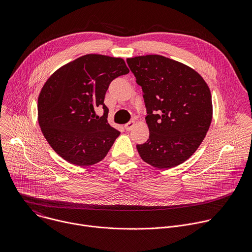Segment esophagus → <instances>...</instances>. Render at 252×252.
<instances>
[{
  "label": "esophagus",
  "instance_id": "obj_1",
  "mask_svg": "<svg viewBox=\"0 0 252 252\" xmlns=\"http://www.w3.org/2000/svg\"><path fill=\"white\" fill-rule=\"evenodd\" d=\"M133 126H134V122L131 121V122H128V123H126V124L125 125V128H126V130H130Z\"/></svg>",
  "mask_w": 252,
  "mask_h": 252
}]
</instances>
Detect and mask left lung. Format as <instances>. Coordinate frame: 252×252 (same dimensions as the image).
<instances>
[{
  "instance_id": "8db88e82",
  "label": "left lung",
  "mask_w": 252,
  "mask_h": 252,
  "mask_svg": "<svg viewBox=\"0 0 252 252\" xmlns=\"http://www.w3.org/2000/svg\"><path fill=\"white\" fill-rule=\"evenodd\" d=\"M126 63L141 87L148 114L150 137L136 145L140 158L161 169L185 162L211 124L208 86L193 68L162 56H140Z\"/></svg>"
}]
</instances>
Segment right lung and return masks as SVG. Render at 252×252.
Wrapping results in <instances>:
<instances>
[{
    "label": "right lung",
    "instance_id": "right-lung-1",
    "mask_svg": "<svg viewBox=\"0 0 252 252\" xmlns=\"http://www.w3.org/2000/svg\"><path fill=\"white\" fill-rule=\"evenodd\" d=\"M129 69L121 58L86 55L49 78L38 98V119L52 149L66 161L88 166L109 153L120 131L107 123L103 103L110 84ZM102 107L104 115H95Z\"/></svg>",
    "mask_w": 252,
    "mask_h": 252
}]
</instances>
